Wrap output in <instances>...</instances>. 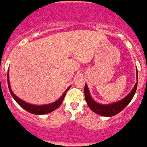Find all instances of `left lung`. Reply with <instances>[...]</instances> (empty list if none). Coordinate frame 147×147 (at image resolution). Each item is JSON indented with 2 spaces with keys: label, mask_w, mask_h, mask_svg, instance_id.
Segmentation results:
<instances>
[{
  "label": "left lung",
  "mask_w": 147,
  "mask_h": 147,
  "mask_svg": "<svg viewBox=\"0 0 147 147\" xmlns=\"http://www.w3.org/2000/svg\"><path fill=\"white\" fill-rule=\"evenodd\" d=\"M137 78H138V70H137ZM137 88H138V82L136 83L133 90L131 91V93L127 96H125V98L119 101V102H114L113 104L109 105L99 104L94 100H93V99L91 98L90 95L87 84H85V86H84V96H85L86 102L88 103V107H90V109L93 112H94L96 114L102 115V116L111 117L117 115L118 113L121 112L127 105L129 104V102L131 101L132 98L135 94Z\"/></svg>",
  "instance_id": "left-lung-1"
}]
</instances>
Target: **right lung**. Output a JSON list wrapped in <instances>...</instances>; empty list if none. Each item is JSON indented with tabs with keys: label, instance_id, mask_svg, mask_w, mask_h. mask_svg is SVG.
<instances>
[{
	"label": "right lung",
	"instance_id": "add662e5",
	"mask_svg": "<svg viewBox=\"0 0 147 147\" xmlns=\"http://www.w3.org/2000/svg\"><path fill=\"white\" fill-rule=\"evenodd\" d=\"M7 84H8V88H9V92H10L12 96L13 97V99L16 101V102H17L18 104L20 105L21 107H22L24 109H26V111H28V113H32V114H35V115H45V114L50 113H51V112L54 111L55 109H57L62 104L63 100H64V98H65V94H66L67 91L70 88V87L69 88H68L67 89H66V90L64 92V94L62 95L61 97H60L58 100L53 102V103H51V104L45 105V106H34V105L28 104V103H27V102L22 101V100H20V98H18L17 96H16L15 94L13 93L11 88H10V85H9L8 72H7Z\"/></svg>",
	"mask_w": 147,
	"mask_h": 147
}]
</instances>
